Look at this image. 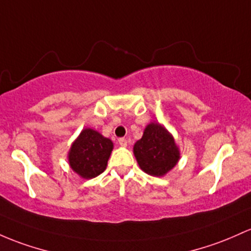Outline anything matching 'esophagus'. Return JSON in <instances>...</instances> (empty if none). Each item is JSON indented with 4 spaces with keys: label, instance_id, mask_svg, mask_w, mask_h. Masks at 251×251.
<instances>
[{
    "label": "esophagus",
    "instance_id": "34e87169",
    "mask_svg": "<svg viewBox=\"0 0 251 251\" xmlns=\"http://www.w3.org/2000/svg\"><path fill=\"white\" fill-rule=\"evenodd\" d=\"M118 142H119V145H121V147H127V140L125 138H119Z\"/></svg>",
    "mask_w": 251,
    "mask_h": 251
}]
</instances>
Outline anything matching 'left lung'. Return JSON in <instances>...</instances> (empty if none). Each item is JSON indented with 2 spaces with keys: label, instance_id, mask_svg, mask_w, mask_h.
Returning a JSON list of instances; mask_svg holds the SVG:
<instances>
[{
  "label": "left lung",
  "instance_id": "obj_1",
  "mask_svg": "<svg viewBox=\"0 0 251 251\" xmlns=\"http://www.w3.org/2000/svg\"><path fill=\"white\" fill-rule=\"evenodd\" d=\"M134 156L139 167L148 174L162 176L177 163L180 152L174 139L158 124H150L142 139L134 144Z\"/></svg>",
  "mask_w": 251,
  "mask_h": 251
}]
</instances>
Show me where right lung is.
Returning a JSON list of instances; mask_svg holds the SVG:
<instances>
[{"mask_svg": "<svg viewBox=\"0 0 251 251\" xmlns=\"http://www.w3.org/2000/svg\"><path fill=\"white\" fill-rule=\"evenodd\" d=\"M113 143L92 128H85L71 147L69 163L84 178H93L104 172Z\"/></svg>", "mask_w": 251, "mask_h": 251, "instance_id": "right-lung-1", "label": "right lung"}]
</instances>
